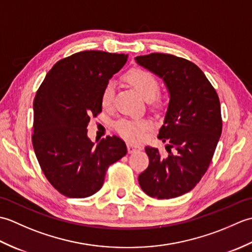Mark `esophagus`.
I'll return each mask as SVG.
<instances>
[{"label":"esophagus","instance_id":"1","mask_svg":"<svg viewBox=\"0 0 252 252\" xmlns=\"http://www.w3.org/2000/svg\"><path fill=\"white\" fill-rule=\"evenodd\" d=\"M138 151H142V147L140 145H135V144H132V143L127 144V152L130 154H133Z\"/></svg>","mask_w":252,"mask_h":252}]
</instances>
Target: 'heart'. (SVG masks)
<instances>
[{
  "mask_svg": "<svg viewBox=\"0 0 252 252\" xmlns=\"http://www.w3.org/2000/svg\"><path fill=\"white\" fill-rule=\"evenodd\" d=\"M123 79L129 83L133 89H135L146 100H153L155 104L159 105L160 100L157 95L159 93V82L152 72L145 69L134 68L127 71ZM115 97V84L108 82L105 84L100 94V104L104 109H110L114 105ZM152 123L147 119H127L123 118L116 122L115 127L117 132L126 140L133 142L141 141Z\"/></svg>",
  "mask_w": 252,
  "mask_h": 252,
  "instance_id": "obj_1",
  "label": "heart"
}]
</instances>
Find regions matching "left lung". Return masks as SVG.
Here are the masks:
<instances>
[{"mask_svg":"<svg viewBox=\"0 0 252 252\" xmlns=\"http://www.w3.org/2000/svg\"><path fill=\"white\" fill-rule=\"evenodd\" d=\"M135 61L161 78L170 94L158 134L169 143L168 155L146 146L149 164L138 175V183L144 192L157 199L179 197L199 183L211 162L222 133L220 100L200 68L185 58L152 53Z\"/></svg>","mask_w":252,"mask_h":252,"instance_id":"1","label":"left lung"}]
</instances>
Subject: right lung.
Listing matches in <instances>:
<instances>
[{
  "mask_svg": "<svg viewBox=\"0 0 252 252\" xmlns=\"http://www.w3.org/2000/svg\"><path fill=\"white\" fill-rule=\"evenodd\" d=\"M126 58L103 51L76 53L53 66L35 94V156L52 186L69 198L98 191L109 165L126 154L120 137L107 136L95 144L87 130L90 118L101 112L103 88Z\"/></svg>",
  "mask_w": 252,
  "mask_h": 252,
  "instance_id": "1",
  "label": "right lung"
}]
</instances>
